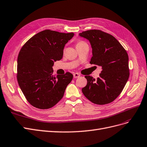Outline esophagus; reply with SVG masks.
<instances>
[{
    "label": "esophagus",
    "mask_w": 147,
    "mask_h": 147,
    "mask_svg": "<svg viewBox=\"0 0 147 147\" xmlns=\"http://www.w3.org/2000/svg\"><path fill=\"white\" fill-rule=\"evenodd\" d=\"M80 74H79L78 73H74V74H73V77H74V78H78L80 77Z\"/></svg>",
    "instance_id": "34e87169"
}]
</instances>
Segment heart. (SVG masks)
<instances>
[{"instance_id": "b5f03b06", "label": "heart", "mask_w": 147, "mask_h": 147, "mask_svg": "<svg viewBox=\"0 0 147 147\" xmlns=\"http://www.w3.org/2000/svg\"><path fill=\"white\" fill-rule=\"evenodd\" d=\"M84 44H86V42L84 41H82V40H79L77 41L76 42V47L80 46V45H84Z\"/></svg>"}]
</instances>
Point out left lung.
Listing matches in <instances>:
<instances>
[{
	"label": "left lung",
	"instance_id": "8db88e82",
	"mask_svg": "<svg viewBox=\"0 0 147 147\" xmlns=\"http://www.w3.org/2000/svg\"><path fill=\"white\" fill-rule=\"evenodd\" d=\"M79 35L91 44L93 56L90 63L102 67L97 80L90 76H85L87 84L82 92L96 105L110 103L119 96L128 80V55L114 36L102 30H87Z\"/></svg>",
	"mask_w": 147,
	"mask_h": 147
}]
</instances>
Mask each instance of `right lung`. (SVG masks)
Returning <instances> with one entry per match:
<instances>
[{"label": "right lung", "mask_w": 147, "mask_h": 147, "mask_svg": "<svg viewBox=\"0 0 147 147\" xmlns=\"http://www.w3.org/2000/svg\"><path fill=\"white\" fill-rule=\"evenodd\" d=\"M74 33L45 30L22 47L18 57L17 80L27 101L40 109L53 107L63 98L73 75L53 74L54 61L63 57L66 43Z\"/></svg>", "instance_id": "1"}]
</instances>
